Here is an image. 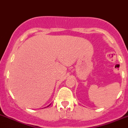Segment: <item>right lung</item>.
Segmentation results:
<instances>
[{
  "label": "right lung",
  "instance_id": "1",
  "mask_svg": "<svg viewBox=\"0 0 128 128\" xmlns=\"http://www.w3.org/2000/svg\"><path fill=\"white\" fill-rule=\"evenodd\" d=\"M50 105H48V106H50ZM47 106H46V107H47ZM45 108H46V107H45Z\"/></svg>",
  "mask_w": 128,
  "mask_h": 128
}]
</instances>
